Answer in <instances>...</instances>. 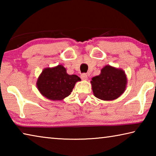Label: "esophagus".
<instances>
[{"mask_svg":"<svg viewBox=\"0 0 156 156\" xmlns=\"http://www.w3.org/2000/svg\"><path fill=\"white\" fill-rule=\"evenodd\" d=\"M80 78L82 80H87L88 78V76L86 74V73H82L81 76H80Z\"/></svg>","mask_w":156,"mask_h":156,"instance_id":"34e87169","label":"esophagus"}]
</instances>
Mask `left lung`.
Wrapping results in <instances>:
<instances>
[{"label":"left lung","mask_w":156,"mask_h":156,"mask_svg":"<svg viewBox=\"0 0 156 156\" xmlns=\"http://www.w3.org/2000/svg\"><path fill=\"white\" fill-rule=\"evenodd\" d=\"M91 84L95 97L107 101L117 99L125 92L127 78L122 69L106 65L100 75L91 78Z\"/></svg>","instance_id":"obj_1"}]
</instances>
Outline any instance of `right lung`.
I'll return each mask as SVG.
<instances>
[{
	"label": "right lung",
	"mask_w": 156,
	"mask_h": 156,
	"mask_svg": "<svg viewBox=\"0 0 156 156\" xmlns=\"http://www.w3.org/2000/svg\"><path fill=\"white\" fill-rule=\"evenodd\" d=\"M81 79L76 75H69L62 65L44 68L38 76L36 87L46 98L62 100L71 94L76 83Z\"/></svg>",
	"instance_id": "add662e5"
}]
</instances>
